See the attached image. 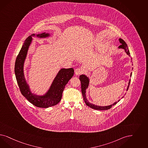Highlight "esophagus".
<instances>
[{
    "label": "esophagus",
    "mask_w": 148,
    "mask_h": 148,
    "mask_svg": "<svg viewBox=\"0 0 148 148\" xmlns=\"http://www.w3.org/2000/svg\"><path fill=\"white\" fill-rule=\"evenodd\" d=\"M84 69L83 68H77L75 70V74L77 75H79L82 74V73H84Z\"/></svg>",
    "instance_id": "1"
}]
</instances>
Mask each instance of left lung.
Listing matches in <instances>:
<instances>
[{"label": "left lung", "mask_w": 148, "mask_h": 148, "mask_svg": "<svg viewBox=\"0 0 148 148\" xmlns=\"http://www.w3.org/2000/svg\"><path fill=\"white\" fill-rule=\"evenodd\" d=\"M119 42H120V44H121V45L118 47V49H123L127 55L128 56L130 57V51L128 50V48L127 45V44L125 42V41L122 40V39L121 38H119ZM131 62H132V58H131ZM132 73L131 72V75L130 77H131L132 76ZM79 79L81 82V86H82V96H83V98H84V102L86 103L87 106H88L89 107L93 109H96V110H108V109H110L112 107V106H114V105H115L117 102H119L120 101V99L118 100L116 102H114L113 104H111V105H109V106H97V105H95V104H93L92 103H91L90 102H88L87 99L86 97V90L87 89V88L89 86V84H90V79L89 77L86 76V75L85 74H82L81 75H80L79 77ZM131 82V79H130L129 80V82H128V84L127 87V89H126V91H127L128 89V87L130 86V83ZM123 96L122 97L123 98Z\"/></svg>", "instance_id": "1"}]
</instances>
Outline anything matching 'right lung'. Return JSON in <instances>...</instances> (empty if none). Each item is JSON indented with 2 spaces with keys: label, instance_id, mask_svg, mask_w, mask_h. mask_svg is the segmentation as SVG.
Wrapping results in <instances>:
<instances>
[{
  "label": "right lung",
  "instance_id": "add662e5",
  "mask_svg": "<svg viewBox=\"0 0 148 148\" xmlns=\"http://www.w3.org/2000/svg\"><path fill=\"white\" fill-rule=\"evenodd\" d=\"M50 36L51 34L46 32L33 34L29 36L25 41L16 60L15 73L21 92L29 102L37 107L47 108L57 104L61 100L65 86L74 75V71L73 68H61L57 73L45 93L39 95L31 91L25 77L24 64L29 46L33 41L32 37L44 39Z\"/></svg>",
  "mask_w": 148,
  "mask_h": 148
}]
</instances>
